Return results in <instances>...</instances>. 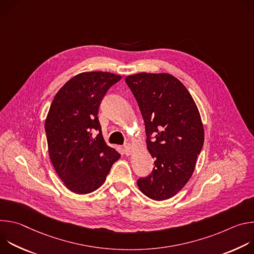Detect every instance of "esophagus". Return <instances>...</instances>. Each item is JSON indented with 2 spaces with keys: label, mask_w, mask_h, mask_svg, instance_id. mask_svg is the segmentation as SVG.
Wrapping results in <instances>:
<instances>
[{
  "label": "esophagus",
  "mask_w": 254,
  "mask_h": 254,
  "mask_svg": "<svg viewBox=\"0 0 254 254\" xmlns=\"http://www.w3.org/2000/svg\"><path fill=\"white\" fill-rule=\"evenodd\" d=\"M125 153L127 154V155H130L131 153H132V150H133V147L131 146L130 143H127V144H125Z\"/></svg>",
  "instance_id": "obj_1"
}]
</instances>
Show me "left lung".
<instances>
[{
  "label": "left lung",
  "mask_w": 254,
  "mask_h": 254,
  "mask_svg": "<svg viewBox=\"0 0 254 254\" xmlns=\"http://www.w3.org/2000/svg\"><path fill=\"white\" fill-rule=\"evenodd\" d=\"M126 82L137 101L155 160L153 173L138 179L137 187L150 199H170L188 183L203 147L199 110L185 85L169 73L140 72Z\"/></svg>",
  "instance_id": "obj_1"
}]
</instances>
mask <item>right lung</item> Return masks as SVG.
<instances>
[{"label":"right lung","mask_w":254,"mask_h":254,"mask_svg":"<svg viewBox=\"0 0 254 254\" xmlns=\"http://www.w3.org/2000/svg\"><path fill=\"white\" fill-rule=\"evenodd\" d=\"M121 79L111 72H82L69 79L51 103L45 121L49 157L65 187L75 194L97 190L121 158L106 144L97 119L101 98Z\"/></svg>","instance_id":"obj_1"}]
</instances>
